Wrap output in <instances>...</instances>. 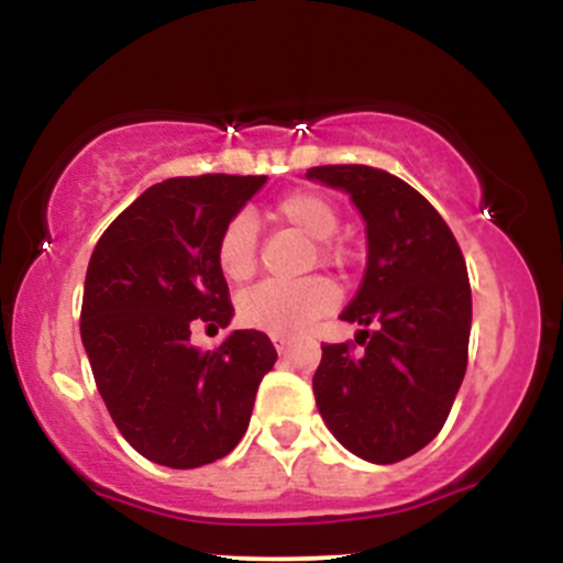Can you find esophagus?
<instances>
[{"mask_svg": "<svg viewBox=\"0 0 563 563\" xmlns=\"http://www.w3.org/2000/svg\"><path fill=\"white\" fill-rule=\"evenodd\" d=\"M269 339H273V344H275V349H277V354H286V349H288V339H286V335L273 333V335H269Z\"/></svg>", "mask_w": 563, "mask_h": 563, "instance_id": "obj_1", "label": "esophagus"}]
</instances>
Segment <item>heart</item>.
Listing matches in <instances>:
<instances>
[{"label": "heart", "mask_w": 563, "mask_h": 563, "mask_svg": "<svg viewBox=\"0 0 563 563\" xmlns=\"http://www.w3.org/2000/svg\"><path fill=\"white\" fill-rule=\"evenodd\" d=\"M275 217L312 238L328 241L339 230V211L328 198L318 192H288L275 203ZM320 262L335 264L339 254L331 245H318ZM256 264V224L249 214L232 217L217 241V267L230 280H245L254 273ZM335 303L333 288L320 277H309L299 283H260L249 288L238 299V318L245 325L262 328V331L294 335L307 331L314 320L331 312Z\"/></svg>", "instance_id": "heart-1"}]
</instances>
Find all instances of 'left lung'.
<instances>
[{
  "label": "left lung",
  "mask_w": 563,
  "mask_h": 563,
  "mask_svg": "<svg viewBox=\"0 0 563 563\" xmlns=\"http://www.w3.org/2000/svg\"><path fill=\"white\" fill-rule=\"evenodd\" d=\"M312 183L346 192L365 222L367 264L341 312L365 352L325 344L314 402L328 431L367 463H397L439 434L466 376L471 288L461 245L405 179L376 166H314Z\"/></svg>",
  "instance_id": "1"
}]
</instances>
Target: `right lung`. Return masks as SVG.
I'll return each mask as SVG.
<instances>
[{"label": "right lung", "mask_w": 563, "mask_h": 563, "mask_svg": "<svg viewBox=\"0 0 563 563\" xmlns=\"http://www.w3.org/2000/svg\"><path fill=\"white\" fill-rule=\"evenodd\" d=\"M267 177H172L147 187L97 241L84 280L81 344L102 402L147 461L198 468L235 450L277 352L262 331H230L214 352L192 325L228 328L219 232Z\"/></svg>", "instance_id": "obj_1"}]
</instances>
